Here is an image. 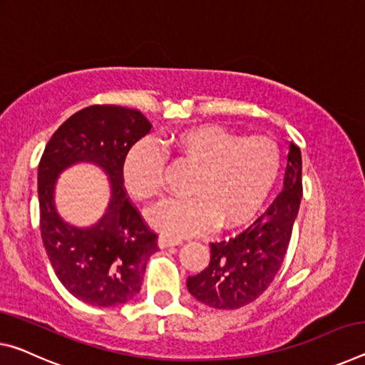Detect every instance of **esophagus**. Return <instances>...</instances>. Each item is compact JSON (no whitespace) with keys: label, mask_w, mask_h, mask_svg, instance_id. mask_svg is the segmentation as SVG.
I'll return each instance as SVG.
<instances>
[{"label":"esophagus","mask_w":365,"mask_h":365,"mask_svg":"<svg viewBox=\"0 0 365 365\" xmlns=\"http://www.w3.org/2000/svg\"><path fill=\"white\" fill-rule=\"evenodd\" d=\"M180 244H182L180 240H172V239H169V237H165V235H160L159 239H158V245H159V248L177 247V245H180Z\"/></svg>","instance_id":"esophagus-1"}]
</instances>
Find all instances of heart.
Segmentation results:
<instances>
[{
	"label": "heart",
	"mask_w": 365,
	"mask_h": 365,
	"mask_svg": "<svg viewBox=\"0 0 365 365\" xmlns=\"http://www.w3.org/2000/svg\"><path fill=\"white\" fill-rule=\"evenodd\" d=\"M177 164L193 167L187 200L165 201L149 222L167 237L201 234L212 225L229 229L250 221L274 188L281 169L277 144L266 136L240 138L219 126L200 125L172 133L162 144ZM165 158L151 141L131 148L123 182L138 201L160 196Z\"/></svg>",
	"instance_id": "1"
}]
</instances>
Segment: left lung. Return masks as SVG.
<instances>
[{
	"mask_svg": "<svg viewBox=\"0 0 365 365\" xmlns=\"http://www.w3.org/2000/svg\"><path fill=\"white\" fill-rule=\"evenodd\" d=\"M302 198V154L289 143L284 190L250 227L229 240L211 244V259L187 287L201 304L234 310L268 289L279 271Z\"/></svg>",
	"mask_w": 365,
	"mask_h": 365,
	"instance_id": "1",
	"label": "left lung"
}]
</instances>
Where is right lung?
I'll return each mask as SVG.
<instances>
[{
    "instance_id": "add662e5",
    "label": "right lung",
    "mask_w": 365,
    "mask_h": 365,
    "mask_svg": "<svg viewBox=\"0 0 365 365\" xmlns=\"http://www.w3.org/2000/svg\"><path fill=\"white\" fill-rule=\"evenodd\" d=\"M151 131L135 108L92 106L71 115L45 148L38 164L40 230L55 274L69 294L96 307H115L140 292L148 259L159 250L123 188V162L135 143ZM76 163H92L109 178L103 216L79 228L56 210L57 177Z\"/></svg>"
}]
</instances>
